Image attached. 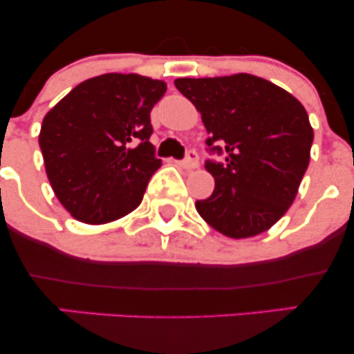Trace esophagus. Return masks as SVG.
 Wrapping results in <instances>:
<instances>
[{
  "instance_id": "1",
  "label": "esophagus",
  "mask_w": 354,
  "mask_h": 354,
  "mask_svg": "<svg viewBox=\"0 0 354 354\" xmlns=\"http://www.w3.org/2000/svg\"><path fill=\"white\" fill-rule=\"evenodd\" d=\"M180 165L183 166V168H186V169L198 168V165H200V161H198V154L194 153V151H189L188 156H186L183 161H180Z\"/></svg>"
}]
</instances>
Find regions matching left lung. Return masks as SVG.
<instances>
[{"label":"left lung","instance_id":"8db88e82","mask_svg":"<svg viewBox=\"0 0 354 354\" xmlns=\"http://www.w3.org/2000/svg\"><path fill=\"white\" fill-rule=\"evenodd\" d=\"M178 91L201 113L211 151L214 191L196 201L206 223L225 236L251 238L270 230L293 205L308 165L313 128L291 93L259 76L178 78Z\"/></svg>","mask_w":354,"mask_h":354}]
</instances>
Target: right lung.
<instances>
[{
  "label": "right lung",
  "instance_id": "1",
  "mask_svg": "<svg viewBox=\"0 0 354 354\" xmlns=\"http://www.w3.org/2000/svg\"><path fill=\"white\" fill-rule=\"evenodd\" d=\"M166 83L136 73H106L73 88L44 116V168L73 218L104 225L140 206L161 166L149 143V113Z\"/></svg>",
  "mask_w": 354,
  "mask_h": 354
}]
</instances>
